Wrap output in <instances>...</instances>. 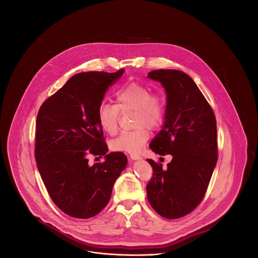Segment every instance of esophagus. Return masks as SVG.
I'll return each instance as SVG.
<instances>
[{"label": "esophagus", "instance_id": "1", "mask_svg": "<svg viewBox=\"0 0 258 258\" xmlns=\"http://www.w3.org/2000/svg\"><path fill=\"white\" fill-rule=\"evenodd\" d=\"M131 158H132V160H141V159H142V158H141L140 156H138V155H131Z\"/></svg>", "mask_w": 258, "mask_h": 258}]
</instances>
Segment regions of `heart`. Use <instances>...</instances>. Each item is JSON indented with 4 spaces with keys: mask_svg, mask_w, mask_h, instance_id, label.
Wrapping results in <instances>:
<instances>
[{
    "mask_svg": "<svg viewBox=\"0 0 258 258\" xmlns=\"http://www.w3.org/2000/svg\"><path fill=\"white\" fill-rule=\"evenodd\" d=\"M116 104L101 103L98 107V122L108 135L117 133L120 112H135L137 130L123 132L111 142L115 152L137 154L149 138L150 130H156L162 123L165 114V99L159 93L152 94L150 88L139 83H131L120 89L115 96Z\"/></svg>",
    "mask_w": 258,
    "mask_h": 258,
    "instance_id": "heart-1",
    "label": "heart"
}]
</instances>
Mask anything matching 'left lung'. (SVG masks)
Masks as SVG:
<instances>
[{"label":"left lung","mask_w":258,"mask_h":258,"mask_svg":"<svg viewBox=\"0 0 258 258\" xmlns=\"http://www.w3.org/2000/svg\"><path fill=\"white\" fill-rule=\"evenodd\" d=\"M166 92L164 123L150 148L172 155L167 168L153 160L147 184L151 206L161 217L179 219L202 201L218 160L217 123L208 101L195 81L181 71L158 70L148 74Z\"/></svg>","instance_id":"obj_1"}]
</instances>
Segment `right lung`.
I'll list each match as a JSON object with an SVG mask.
<instances>
[{"label": "right lung", "instance_id": "1", "mask_svg": "<svg viewBox=\"0 0 258 258\" xmlns=\"http://www.w3.org/2000/svg\"><path fill=\"white\" fill-rule=\"evenodd\" d=\"M123 72L75 74L37 113V169L53 202L73 218L98 215L109 202L113 184L127 163L122 152L106 154L98 117L106 91ZM90 154L104 155L106 160L90 166Z\"/></svg>", "mask_w": 258, "mask_h": 258}]
</instances>
